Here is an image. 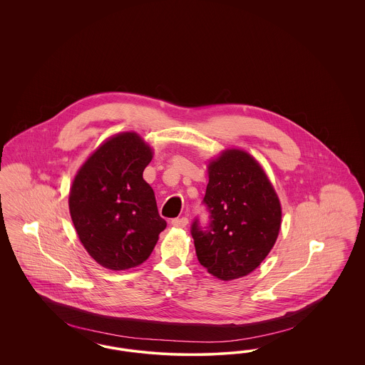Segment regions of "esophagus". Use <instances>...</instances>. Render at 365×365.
<instances>
[{"label": "esophagus", "instance_id": "1", "mask_svg": "<svg viewBox=\"0 0 365 365\" xmlns=\"http://www.w3.org/2000/svg\"><path fill=\"white\" fill-rule=\"evenodd\" d=\"M171 225L175 227V228H185V227L189 225V219L187 217H180V219H174L173 222H171Z\"/></svg>", "mask_w": 365, "mask_h": 365}]
</instances>
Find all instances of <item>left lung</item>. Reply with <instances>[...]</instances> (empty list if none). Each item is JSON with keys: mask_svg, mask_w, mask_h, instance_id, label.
<instances>
[{"mask_svg": "<svg viewBox=\"0 0 365 365\" xmlns=\"http://www.w3.org/2000/svg\"><path fill=\"white\" fill-rule=\"evenodd\" d=\"M204 202L210 212L208 230L191 227L201 265L220 280L252 274L277 242L282 226L278 194L260 163L231 148L210 158Z\"/></svg>", "mask_w": 365, "mask_h": 365, "instance_id": "8db88e82", "label": "left lung"}]
</instances>
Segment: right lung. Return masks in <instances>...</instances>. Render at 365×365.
<instances>
[{
	"mask_svg": "<svg viewBox=\"0 0 365 365\" xmlns=\"http://www.w3.org/2000/svg\"><path fill=\"white\" fill-rule=\"evenodd\" d=\"M153 149L134 131L105 139L81 165L68 195L71 219L90 257L112 271L149 259L167 227L143 179Z\"/></svg>",
	"mask_w": 365,
	"mask_h": 365,
	"instance_id": "obj_1",
	"label": "right lung"
}]
</instances>
